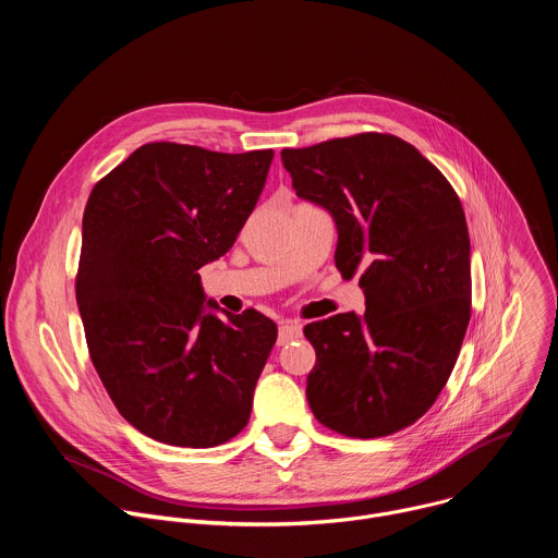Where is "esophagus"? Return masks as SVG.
<instances>
[{
	"instance_id": "34e87169",
	"label": "esophagus",
	"mask_w": 558,
	"mask_h": 558,
	"mask_svg": "<svg viewBox=\"0 0 558 558\" xmlns=\"http://www.w3.org/2000/svg\"><path fill=\"white\" fill-rule=\"evenodd\" d=\"M302 336V327L295 323H282L278 327V344H287L291 340H298Z\"/></svg>"
}]
</instances>
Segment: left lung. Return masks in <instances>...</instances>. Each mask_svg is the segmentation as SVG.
Returning <instances> with one entry per match:
<instances>
[{
  "instance_id": "obj_1",
  "label": "left lung",
  "mask_w": 558,
  "mask_h": 558,
  "mask_svg": "<svg viewBox=\"0 0 558 558\" xmlns=\"http://www.w3.org/2000/svg\"><path fill=\"white\" fill-rule=\"evenodd\" d=\"M300 198L338 225L336 267L366 295L364 315L304 327L315 349V420L357 439L415 424L446 386L470 323V238L461 201L411 143L364 132L282 149Z\"/></svg>"
}]
</instances>
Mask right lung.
<instances>
[{"label": "right lung", "instance_id": "add662e5", "mask_svg": "<svg viewBox=\"0 0 558 558\" xmlns=\"http://www.w3.org/2000/svg\"><path fill=\"white\" fill-rule=\"evenodd\" d=\"M271 158L145 143L90 192L74 282L90 360L117 411L156 441L211 448L250 422L278 329L254 308L203 313L218 306L198 269L231 250Z\"/></svg>", "mask_w": 558, "mask_h": 558}]
</instances>
